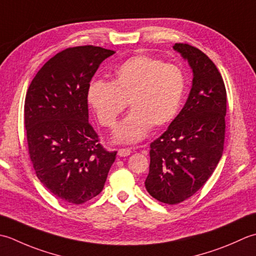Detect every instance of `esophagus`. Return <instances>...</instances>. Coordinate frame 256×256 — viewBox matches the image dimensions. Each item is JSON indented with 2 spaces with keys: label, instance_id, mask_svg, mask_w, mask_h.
I'll return each instance as SVG.
<instances>
[{
  "label": "esophagus",
  "instance_id": "esophagus-1",
  "mask_svg": "<svg viewBox=\"0 0 256 256\" xmlns=\"http://www.w3.org/2000/svg\"><path fill=\"white\" fill-rule=\"evenodd\" d=\"M132 151L130 148H122L118 150V154L120 156V157H128V156L132 154Z\"/></svg>",
  "mask_w": 256,
  "mask_h": 256
}]
</instances>
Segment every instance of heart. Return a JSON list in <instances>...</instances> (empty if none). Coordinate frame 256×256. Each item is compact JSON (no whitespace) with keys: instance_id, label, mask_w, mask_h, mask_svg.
I'll return each instance as SVG.
<instances>
[{"instance_id":"obj_1","label":"heart","mask_w":256,"mask_h":256,"mask_svg":"<svg viewBox=\"0 0 256 256\" xmlns=\"http://www.w3.org/2000/svg\"><path fill=\"white\" fill-rule=\"evenodd\" d=\"M186 90L179 66L148 55H136L114 72V80H92L87 102L104 127L114 128L128 102L132 112L114 132L117 142L134 144L154 127H164L179 112Z\"/></svg>"}]
</instances>
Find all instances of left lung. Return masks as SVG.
<instances>
[{
	"label": "left lung",
	"instance_id": "1",
	"mask_svg": "<svg viewBox=\"0 0 256 256\" xmlns=\"http://www.w3.org/2000/svg\"><path fill=\"white\" fill-rule=\"evenodd\" d=\"M174 50L194 72L186 105L168 129L150 144L149 194L166 204H178L200 190L223 154L226 90L220 72L208 57L189 44Z\"/></svg>",
	"mask_w": 256,
	"mask_h": 256
}]
</instances>
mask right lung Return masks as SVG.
<instances>
[{"mask_svg":"<svg viewBox=\"0 0 256 256\" xmlns=\"http://www.w3.org/2000/svg\"><path fill=\"white\" fill-rule=\"evenodd\" d=\"M114 50L86 45L60 52L26 92L24 122L36 176L58 199L82 204L100 194L117 151L99 144L88 122L87 90Z\"/></svg>","mask_w":256,"mask_h":256,"instance_id":"obj_1","label":"right lung"}]
</instances>
